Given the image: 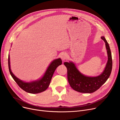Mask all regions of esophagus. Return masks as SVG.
Returning a JSON list of instances; mask_svg holds the SVG:
<instances>
[{
	"label": "esophagus",
	"mask_w": 120,
	"mask_h": 120,
	"mask_svg": "<svg viewBox=\"0 0 120 120\" xmlns=\"http://www.w3.org/2000/svg\"><path fill=\"white\" fill-rule=\"evenodd\" d=\"M61 58L62 59V60L64 61L65 60H66L67 58V54H66L65 53H63L61 56Z\"/></svg>",
	"instance_id": "34e87169"
}]
</instances>
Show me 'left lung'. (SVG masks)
<instances>
[{
	"label": "left lung",
	"mask_w": 120,
	"mask_h": 120,
	"mask_svg": "<svg viewBox=\"0 0 120 120\" xmlns=\"http://www.w3.org/2000/svg\"><path fill=\"white\" fill-rule=\"evenodd\" d=\"M101 38L105 43L108 54V61L104 72L96 77H89L81 74L72 62H64L67 69V79L71 87L75 91L82 93H92L99 89L109 77L112 62L109 45L104 37Z\"/></svg>",
	"instance_id": "1"
}]
</instances>
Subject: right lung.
<instances>
[{
	"label": "right lung",
	"mask_w": 120,
	"mask_h": 120,
	"mask_svg": "<svg viewBox=\"0 0 120 120\" xmlns=\"http://www.w3.org/2000/svg\"><path fill=\"white\" fill-rule=\"evenodd\" d=\"M8 68L10 74L19 86L23 90L30 94H38L45 91L48 87L51 79L56 68L62 64L60 58L55 59L50 64L44 76L39 80L31 82H25L17 78L11 72L10 65V58L8 55Z\"/></svg>",
	"instance_id": "add662e5"
}]
</instances>
